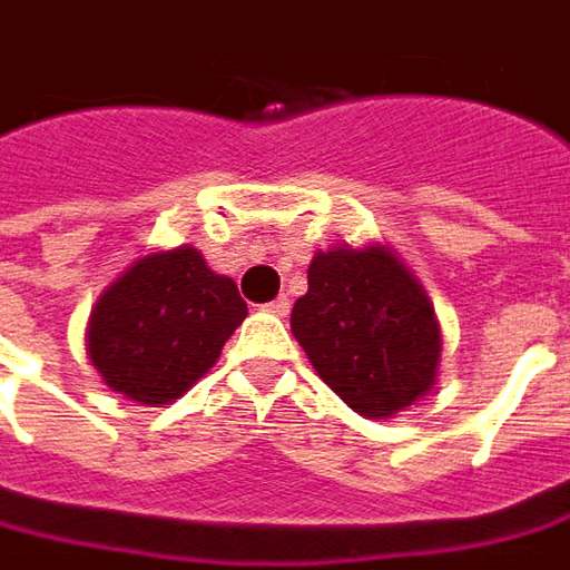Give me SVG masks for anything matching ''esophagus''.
<instances>
[{
    "mask_svg": "<svg viewBox=\"0 0 570 570\" xmlns=\"http://www.w3.org/2000/svg\"><path fill=\"white\" fill-rule=\"evenodd\" d=\"M266 309H269V313H276V316H288V309H292V301H288L285 294H278L276 301H269V304H266Z\"/></svg>",
    "mask_w": 570,
    "mask_h": 570,
    "instance_id": "esophagus-1",
    "label": "esophagus"
}]
</instances>
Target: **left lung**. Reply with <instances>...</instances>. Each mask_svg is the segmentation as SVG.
Listing matches in <instances>:
<instances>
[{
	"label": "left lung",
	"mask_w": 570,
	"mask_h": 570,
	"mask_svg": "<svg viewBox=\"0 0 570 570\" xmlns=\"http://www.w3.org/2000/svg\"><path fill=\"white\" fill-rule=\"evenodd\" d=\"M292 332L337 397L366 419H391L431 394L441 323L422 282L387 245L316 250Z\"/></svg>",
	"instance_id": "8db88e82"
}]
</instances>
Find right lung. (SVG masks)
I'll return each mask as SVG.
<instances>
[{
  "instance_id": "obj_1",
  "label": "right lung",
  "mask_w": 570,
  "mask_h": 570,
  "mask_svg": "<svg viewBox=\"0 0 570 570\" xmlns=\"http://www.w3.org/2000/svg\"><path fill=\"white\" fill-rule=\"evenodd\" d=\"M245 316L233 278L217 276L198 247L148 250L98 294L86 353L111 391L164 406L214 368Z\"/></svg>"
}]
</instances>
